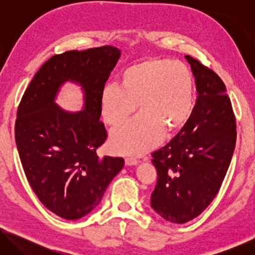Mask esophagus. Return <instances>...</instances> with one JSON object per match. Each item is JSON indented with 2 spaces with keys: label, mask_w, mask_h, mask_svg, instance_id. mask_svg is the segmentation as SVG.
Wrapping results in <instances>:
<instances>
[{
  "label": "esophagus",
  "mask_w": 255,
  "mask_h": 255,
  "mask_svg": "<svg viewBox=\"0 0 255 255\" xmlns=\"http://www.w3.org/2000/svg\"><path fill=\"white\" fill-rule=\"evenodd\" d=\"M125 163H126V165H137L138 161L133 157H127L125 158Z\"/></svg>",
  "instance_id": "esophagus-1"
}]
</instances>
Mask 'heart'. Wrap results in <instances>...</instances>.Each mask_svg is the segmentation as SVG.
Returning <instances> with one entry per match:
<instances>
[{
	"instance_id": "heart-1",
	"label": "heart",
	"mask_w": 255,
	"mask_h": 255,
	"mask_svg": "<svg viewBox=\"0 0 255 255\" xmlns=\"http://www.w3.org/2000/svg\"><path fill=\"white\" fill-rule=\"evenodd\" d=\"M120 84L101 91V115L109 125H118L137 109L129 122L110 133L116 153L140 155L162 140L164 132L182 128L195 107V80L188 66L167 58H148L127 67Z\"/></svg>"
}]
</instances>
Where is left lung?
<instances>
[{
    "mask_svg": "<svg viewBox=\"0 0 255 255\" xmlns=\"http://www.w3.org/2000/svg\"><path fill=\"white\" fill-rule=\"evenodd\" d=\"M184 57L196 79V106L173 139L152 154L158 178L150 206L175 224L196 218L214 200L236 143L234 112L224 82L199 60Z\"/></svg>",
    "mask_w": 255,
    "mask_h": 255,
    "instance_id": "obj_1",
    "label": "left lung"
}]
</instances>
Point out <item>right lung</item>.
<instances>
[{
	"label": "right lung",
	"instance_id": "obj_1",
	"mask_svg": "<svg viewBox=\"0 0 255 255\" xmlns=\"http://www.w3.org/2000/svg\"><path fill=\"white\" fill-rule=\"evenodd\" d=\"M120 55L117 47L103 46L53 56L33 76L18 108L15 143L28 182L47 209L67 221L96 208L124 167L123 157L97 154L107 139L101 91ZM66 81L82 90L81 112L55 103Z\"/></svg>",
	"mask_w": 255,
	"mask_h": 255
}]
</instances>
